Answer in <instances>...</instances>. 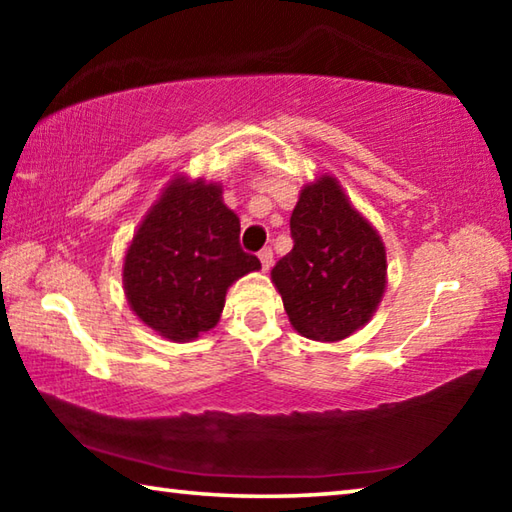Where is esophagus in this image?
<instances>
[{
  "label": "esophagus",
  "mask_w": 512,
  "mask_h": 512,
  "mask_svg": "<svg viewBox=\"0 0 512 512\" xmlns=\"http://www.w3.org/2000/svg\"><path fill=\"white\" fill-rule=\"evenodd\" d=\"M259 262H262V271H271V266H273V250L271 248H264L262 253H259Z\"/></svg>",
  "instance_id": "obj_1"
}]
</instances>
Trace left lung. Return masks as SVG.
<instances>
[{
	"label": "left lung",
	"mask_w": 512,
	"mask_h": 512,
	"mask_svg": "<svg viewBox=\"0 0 512 512\" xmlns=\"http://www.w3.org/2000/svg\"><path fill=\"white\" fill-rule=\"evenodd\" d=\"M293 248L271 271L298 334L339 343L368 323L386 291V246L332 173L300 189Z\"/></svg>",
	"instance_id": "obj_1"
}]
</instances>
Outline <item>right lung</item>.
I'll use <instances>...</instances> for the list:
<instances>
[{
    "label": "right lung",
    "instance_id": "right-lung-1",
    "mask_svg": "<svg viewBox=\"0 0 512 512\" xmlns=\"http://www.w3.org/2000/svg\"><path fill=\"white\" fill-rule=\"evenodd\" d=\"M239 230L221 183L173 176L126 248L121 280L133 314L173 343L210 332L232 284L262 268L241 250Z\"/></svg>",
    "mask_w": 512,
    "mask_h": 512
}]
</instances>
